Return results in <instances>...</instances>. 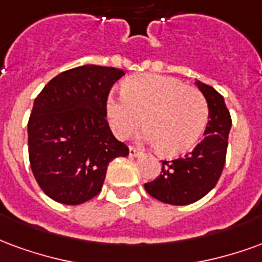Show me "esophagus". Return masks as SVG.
<instances>
[{"label":"esophagus","instance_id":"obj_1","mask_svg":"<svg viewBox=\"0 0 262 262\" xmlns=\"http://www.w3.org/2000/svg\"><path fill=\"white\" fill-rule=\"evenodd\" d=\"M141 154L137 148H134V146H129V156H138Z\"/></svg>","mask_w":262,"mask_h":262}]
</instances>
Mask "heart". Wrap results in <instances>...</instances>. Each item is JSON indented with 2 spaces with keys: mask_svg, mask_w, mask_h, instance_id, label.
I'll list each match as a JSON object with an SVG mask.
<instances>
[{
  "mask_svg": "<svg viewBox=\"0 0 262 262\" xmlns=\"http://www.w3.org/2000/svg\"><path fill=\"white\" fill-rule=\"evenodd\" d=\"M121 96L110 95L106 117L118 139L128 138L142 125V139L166 156L190 150L209 120L207 99L195 88L158 74L131 76L123 82Z\"/></svg>",
  "mask_w": 262,
  "mask_h": 262,
  "instance_id": "obj_1",
  "label": "heart"
}]
</instances>
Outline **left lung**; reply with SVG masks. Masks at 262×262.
<instances>
[{"label": "left lung", "instance_id": "obj_1", "mask_svg": "<svg viewBox=\"0 0 262 262\" xmlns=\"http://www.w3.org/2000/svg\"><path fill=\"white\" fill-rule=\"evenodd\" d=\"M195 85L209 108L205 137L183 158L162 160V174L145 184L149 195L170 205H188L207 195L216 186L226 160L232 118L225 99L209 85L200 81Z\"/></svg>", "mask_w": 262, "mask_h": 262}]
</instances>
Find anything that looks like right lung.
I'll return each mask as SVG.
<instances>
[{"label": "right lung", "instance_id": "1", "mask_svg": "<svg viewBox=\"0 0 262 262\" xmlns=\"http://www.w3.org/2000/svg\"><path fill=\"white\" fill-rule=\"evenodd\" d=\"M124 75L113 67L82 66L53 78L34 99L28 123L30 167L40 188L66 205L102 190L108 163L127 156L106 120L108 92Z\"/></svg>", "mask_w": 262, "mask_h": 262}]
</instances>
